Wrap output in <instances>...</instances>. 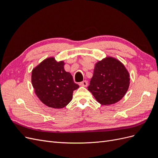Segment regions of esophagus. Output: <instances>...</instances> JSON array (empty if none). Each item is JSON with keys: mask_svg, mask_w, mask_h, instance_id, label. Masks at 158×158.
Wrapping results in <instances>:
<instances>
[{"mask_svg": "<svg viewBox=\"0 0 158 158\" xmlns=\"http://www.w3.org/2000/svg\"><path fill=\"white\" fill-rule=\"evenodd\" d=\"M79 85H81V86H84V87H86L88 85V82L86 80H84L82 81V82H81L79 83Z\"/></svg>", "mask_w": 158, "mask_h": 158, "instance_id": "1", "label": "esophagus"}]
</instances>
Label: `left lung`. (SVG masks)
I'll return each instance as SVG.
<instances>
[{"label": "left lung", "instance_id": "8db88e82", "mask_svg": "<svg viewBox=\"0 0 158 158\" xmlns=\"http://www.w3.org/2000/svg\"><path fill=\"white\" fill-rule=\"evenodd\" d=\"M130 85V74L121 62L107 56L95 64L88 89L103 106L118 102L125 96Z\"/></svg>", "mask_w": 158, "mask_h": 158}]
</instances>
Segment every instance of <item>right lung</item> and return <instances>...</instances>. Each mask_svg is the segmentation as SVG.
<instances>
[{"instance_id": "right-lung-1", "label": "right lung", "mask_w": 158, "mask_h": 158, "mask_svg": "<svg viewBox=\"0 0 158 158\" xmlns=\"http://www.w3.org/2000/svg\"><path fill=\"white\" fill-rule=\"evenodd\" d=\"M64 62L55 57L44 59L33 69L31 84L40 101L47 107L61 109L73 99L74 90L79 85L74 82L72 74L66 72Z\"/></svg>"}]
</instances>
